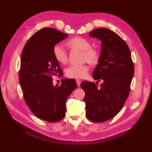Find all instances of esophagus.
I'll list each match as a JSON object with an SVG mask.
<instances>
[{
  "label": "esophagus",
  "instance_id": "obj_1",
  "mask_svg": "<svg viewBox=\"0 0 152 152\" xmlns=\"http://www.w3.org/2000/svg\"><path fill=\"white\" fill-rule=\"evenodd\" d=\"M76 83H77V86L78 87L80 86V83H81V81H80V80H76Z\"/></svg>",
  "mask_w": 152,
  "mask_h": 152
}]
</instances>
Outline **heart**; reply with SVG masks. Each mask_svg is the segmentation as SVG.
Returning <instances> with one entry per match:
<instances>
[{
    "mask_svg": "<svg viewBox=\"0 0 152 152\" xmlns=\"http://www.w3.org/2000/svg\"><path fill=\"white\" fill-rule=\"evenodd\" d=\"M67 46L70 49L82 51V61H87L88 63L93 64L98 62L99 59V51L95 48L91 47V44L84 38L76 37L71 38L67 42ZM55 59L61 64H66L68 62V54L66 51L59 44L55 45L53 49ZM89 67L86 64L77 65L74 64L69 66L66 70V75L69 78H83L88 73Z\"/></svg>",
    "mask_w": 152,
    "mask_h": 152,
    "instance_id": "1",
    "label": "heart"
}]
</instances>
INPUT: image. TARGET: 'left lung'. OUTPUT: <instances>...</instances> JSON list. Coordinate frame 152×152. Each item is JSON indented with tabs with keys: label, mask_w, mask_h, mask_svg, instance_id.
Returning <instances> with one entry per match:
<instances>
[{
	"label": "left lung",
	"mask_w": 152,
	"mask_h": 152,
	"mask_svg": "<svg viewBox=\"0 0 152 152\" xmlns=\"http://www.w3.org/2000/svg\"><path fill=\"white\" fill-rule=\"evenodd\" d=\"M90 37L101 41L99 63L93 72L98 83L84 81L81 83L86 93V115L93 122H104L117 115L127 101L134 74L131 51L125 42L108 28L91 31Z\"/></svg>",
	"instance_id": "left-lung-1"
}]
</instances>
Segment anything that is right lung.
<instances>
[{
    "label": "right lung",
    "mask_w": 152,
    "mask_h": 152,
    "mask_svg": "<svg viewBox=\"0 0 152 152\" xmlns=\"http://www.w3.org/2000/svg\"><path fill=\"white\" fill-rule=\"evenodd\" d=\"M67 37L56 28H43L28 39L21 53L19 79L24 99L38 118L48 122L64 117L66 99L77 87L74 79L53 84V76L62 72L53 47Z\"/></svg>",
    "instance_id": "obj_1"
}]
</instances>
